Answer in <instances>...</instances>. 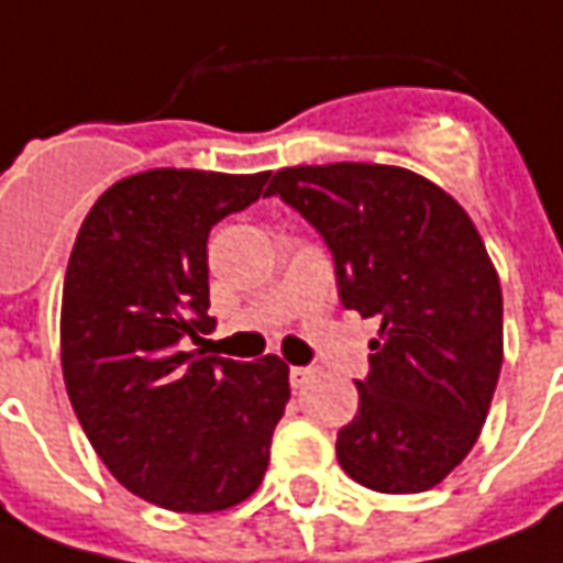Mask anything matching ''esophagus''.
<instances>
[{
  "label": "esophagus",
  "instance_id": "34e87169",
  "mask_svg": "<svg viewBox=\"0 0 563 563\" xmlns=\"http://www.w3.org/2000/svg\"><path fill=\"white\" fill-rule=\"evenodd\" d=\"M313 376H317V369H313V366H292V369H289V382H292V388H305Z\"/></svg>",
  "mask_w": 563,
  "mask_h": 563
}]
</instances>
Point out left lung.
<instances>
[{
  "label": "left lung",
  "instance_id": "1",
  "mask_svg": "<svg viewBox=\"0 0 563 563\" xmlns=\"http://www.w3.org/2000/svg\"><path fill=\"white\" fill-rule=\"evenodd\" d=\"M327 240L347 311L376 317L335 456L378 493L438 487L472 453L503 369V289L468 212L400 166H289L265 190Z\"/></svg>",
  "mask_w": 563,
  "mask_h": 563
}]
</instances>
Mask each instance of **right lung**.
Instances as JSON below:
<instances>
[{"label": "right lung", "instance_id": "add662e5", "mask_svg": "<svg viewBox=\"0 0 563 563\" xmlns=\"http://www.w3.org/2000/svg\"><path fill=\"white\" fill-rule=\"evenodd\" d=\"M271 172L147 169L107 187L76 233L60 366L110 474L169 511H224L258 490L289 400V366L181 351L209 317V231L262 197Z\"/></svg>", "mask_w": 563, "mask_h": 563}]
</instances>
